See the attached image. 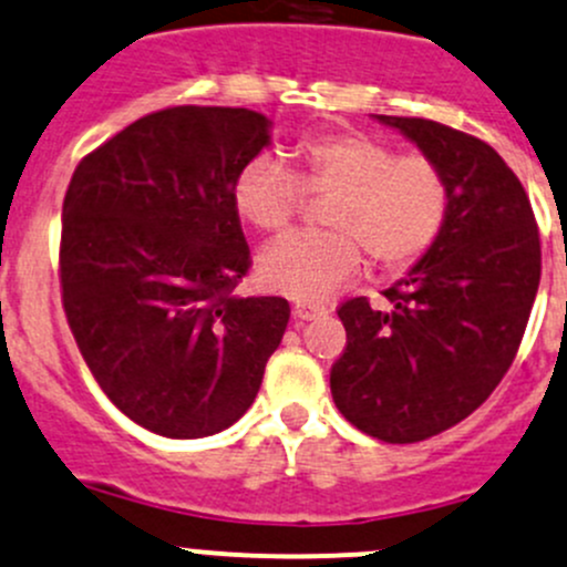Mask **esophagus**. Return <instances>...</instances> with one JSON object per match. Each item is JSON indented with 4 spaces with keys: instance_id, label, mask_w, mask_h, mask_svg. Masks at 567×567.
I'll return each instance as SVG.
<instances>
[{
    "instance_id": "esophagus-1",
    "label": "esophagus",
    "mask_w": 567,
    "mask_h": 567,
    "mask_svg": "<svg viewBox=\"0 0 567 567\" xmlns=\"http://www.w3.org/2000/svg\"><path fill=\"white\" fill-rule=\"evenodd\" d=\"M324 308H311V306H295L291 308V317L297 319V322H311V319H319L324 317Z\"/></svg>"
}]
</instances>
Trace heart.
I'll return each instance as SVG.
<instances>
[{
	"mask_svg": "<svg viewBox=\"0 0 567 567\" xmlns=\"http://www.w3.org/2000/svg\"><path fill=\"white\" fill-rule=\"evenodd\" d=\"M295 168L256 155L231 188L235 209L259 231H284L308 196L327 197L324 235H289L261 250L259 281L297 302H324L363 270V250L384 272H406L440 243L451 218V179L434 157L363 131L306 136L291 150Z\"/></svg>",
	"mask_w": 567,
	"mask_h": 567,
	"instance_id": "1",
	"label": "heart"
}]
</instances>
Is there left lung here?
<instances>
[{"mask_svg":"<svg viewBox=\"0 0 567 567\" xmlns=\"http://www.w3.org/2000/svg\"><path fill=\"white\" fill-rule=\"evenodd\" d=\"M451 179L440 243L384 306L352 297L338 308L347 349L330 369L338 412L363 434L412 445L470 417L518 352L540 284L533 204L497 150L434 120L379 116Z\"/></svg>","mask_w":567,"mask_h":567,"instance_id":"left-lung-1","label":"left lung"}]
</instances>
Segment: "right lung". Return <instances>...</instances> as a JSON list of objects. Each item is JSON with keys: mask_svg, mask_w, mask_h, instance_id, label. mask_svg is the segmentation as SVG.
<instances>
[{"mask_svg": "<svg viewBox=\"0 0 567 567\" xmlns=\"http://www.w3.org/2000/svg\"><path fill=\"white\" fill-rule=\"evenodd\" d=\"M265 114L172 106L81 157L62 202V308L111 404L172 440L229 429L289 324L250 270L231 188L270 142Z\"/></svg>", "mask_w": 567, "mask_h": 567, "instance_id": "1", "label": "right lung"}]
</instances>
